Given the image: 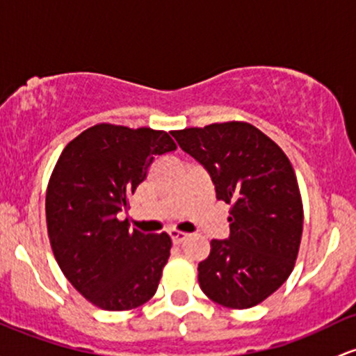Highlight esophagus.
Here are the masks:
<instances>
[{
  "label": "esophagus",
  "instance_id": "obj_1",
  "mask_svg": "<svg viewBox=\"0 0 356 356\" xmlns=\"http://www.w3.org/2000/svg\"><path fill=\"white\" fill-rule=\"evenodd\" d=\"M187 236H189V235H186V233H181V232H170L172 243H174V245H181L182 241L187 240Z\"/></svg>",
  "mask_w": 356,
  "mask_h": 356
}]
</instances>
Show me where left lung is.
<instances>
[{
	"label": "left lung",
	"mask_w": 356,
	"mask_h": 356,
	"mask_svg": "<svg viewBox=\"0 0 356 356\" xmlns=\"http://www.w3.org/2000/svg\"><path fill=\"white\" fill-rule=\"evenodd\" d=\"M208 170L216 199L232 206L229 238L211 241L197 280L211 300L248 309L291 275L302 236V199L282 148L245 121L170 131Z\"/></svg>",
	"instance_id": "left-lung-1"
}]
</instances>
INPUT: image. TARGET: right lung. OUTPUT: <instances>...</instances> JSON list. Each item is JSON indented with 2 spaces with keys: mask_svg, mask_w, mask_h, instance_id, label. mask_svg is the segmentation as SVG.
<instances>
[{
  "mask_svg": "<svg viewBox=\"0 0 356 356\" xmlns=\"http://www.w3.org/2000/svg\"><path fill=\"white\" fill-rule=\"evenodd\" d=\"M175 148L165 131L99 123L69 142L54 167L45 197L54 257L101 309H135L157 292L170 236L130 232L118 213L130 208L154 159Z\"/></svg>",
  "mask_w": 356,
  "mask_h": 356,
  "instance_id": "right-lung-1",
  "label": "right lung"
}]
</instances>
